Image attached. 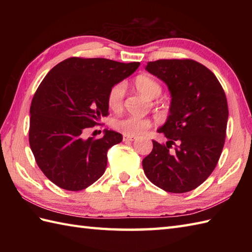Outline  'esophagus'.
<instances>
[{"label": "esophagus", "mask_w": 252, "mask_h": 252, "mask_svg": "<svg viewBox=\"0 0 252 252\" xmlns=\"http://www.w3.org/2000/svg\"><path fill=\"white\" fill-rule=\"evenodd\" d=\"M134 140H135V136H127V135L123 136V141H125V142H132Z\"/></svg>", "instance_id": "esophagus-1"}]
</instances>
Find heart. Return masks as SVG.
<instances>
[{"label":"heart","mask_w":252,"mask_h":252,"mask_svg":"<svg viewBox=\"0 0 252 252\" xmlns=\"http://www.w3.org/2000/svg\"><path fill=\"white\" fill-rule=\"evenodd\" d=\"M134 85L137 91L146 95L149 98H156L161 94L162 88L156 79L147 73L138 74L134 78ZM126 88L122 82L112 84L107 93V105L112 111H120L125 103ZM112 126L117 131L127 136H136L152 126L151 120L141 119L135 117H126L116 119Z\"/></svg>","instance_id":"b5f03b06"}]
</instances>
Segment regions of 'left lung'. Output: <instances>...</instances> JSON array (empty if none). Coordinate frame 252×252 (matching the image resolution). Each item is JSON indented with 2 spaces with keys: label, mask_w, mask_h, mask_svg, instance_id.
I'll use <instances>...</instances> for the list:
<instances>
[{
  "label": "left lung",
  "mask_w": 252,
  "mask_h": 252,
  "mask_svg": "<svg viewBox=\"0 0 252 252\" xmlns=\"http://www.w3.org/2000/svg\"><path fill=\"white\" fill-rule=\"evenodd\" d=\"M146 70L167 83L170 115L158 130L165 145L153 141L143 159L147 179L181 194L197 189L216 169L226 136L228 107L221 83L210 69L189 58L148 62Z\"/></svg>",
  "instance_id": "1"
}]
</instances>
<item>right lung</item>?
<instances>
[{"mask_svg":"<svg viewBox=\"0 0 252 252\" xmlns=\"http://www.w3.org/2000/svg\"><path fill=\"white\" fill-rule=\"evenodd\" d=\"M138 62L70 57L52 69L30 106L29 144L42 172L66 190H82L104 174L108 149L122 141L115 131L100 138L83 133L109 115L107 93L134 72Z\"/></svg>","mask_w":252,"mask_h":252,"instance_id":"1","label":"right lung"}]
</instances>
